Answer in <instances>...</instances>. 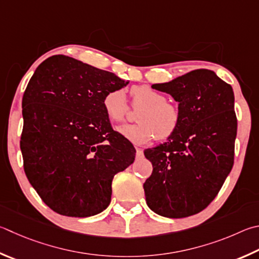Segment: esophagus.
<instances>
[{"label":"esophagus","mask_w":259,"mask_h":259,"mask_svg":"<svg viewBox=\"0 0 259 259\" xmlns=\"http://www.w3.org/2000/svg\"><path fill=\"white\" fill-rule=\"evenodd\" d=\"M136 156L137 157H143V155H144V153H143V149H140V148H136Z\"/></svg>","instance_id":"34e87169"}]
</instances>
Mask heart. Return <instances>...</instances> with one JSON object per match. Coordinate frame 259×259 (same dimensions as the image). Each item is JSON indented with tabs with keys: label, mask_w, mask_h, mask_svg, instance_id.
Returning <instances> with one entry per match:
<instances>
[{
	"label": "heart",
	"mask_w": 259,
	"mask_h": 259,
	"mask_svg": "<svg viewBox=\"0 0 259 259\" xmlns=\"http://www.w3.org/2000/svg\"><path fill=\"white\" fill-rule=\"evenodd\" d=\"M131 96L135 106L143 107L137 114L138 123L117 126V133L122 137L135 145H144L155 137L163 140L176 134L181 122L180 111L175 104L166 102L163 93L142 84L131 88ZM103 109L111 121L124 120L128 113L124 92L122 89L107 92L103 97Z\"/></svg>",
	"instance_id": "obj_1"
}]
</instances>
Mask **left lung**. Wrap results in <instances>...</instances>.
Wrapping results in <instances>:
<instances>
[{
  "label": "left lung",
  "instance_id": "obj_1",
  "mask_svg": "<svg viewBox=\"0 0 259 259\" xmlns=\"http://www.w3.org/2000/svg\"><path fill=\"white\" fill-rule=\"evenodd\" d=\"M152 88L179 103L181 122L165 143L144 150L153 164L144 183L146 203L164 218H187L207 207L232 170L237 137L233 89L207 69Z\"/></svg>",
  "mask_w": 259,
  "mask_h": 259
}]
</instances>
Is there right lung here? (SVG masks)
<instances>
[{"label": "right lung", "mask_w": 259, "mask_h": 259, "mask_svg": "<svg viewBox=\"0 0 259 259\" xmlns=\"http://www.w3.org/2000/svg\"><path fill=\"white\" fill-rule=\"evenodd\" d=\"M129 81L70 56L41 62L22 97L23 168L56 213L88 218L111 203L112 180L136 149L112 129L103 97Z\"/></svg>", "instance_id": "1"}]
</instances>
